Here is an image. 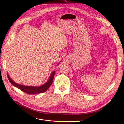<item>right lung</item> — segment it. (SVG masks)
I'll return each mask as SVG.
<instances>
[{"instance_id":"obj_1","label":"right lung","mask_w":124,"mask_h":124,"mask_svg":"<svg viewBox=\"0 0 124 124\" xmlns=\"http://www.w3.org/2000/svg\"><path fill=\"white\" fill-rule=\"evenodd\" d=\"M55 71H53L51 75H50V77L48 81L46 82V83L42 86L36 87V86H24L18 84H17L15 83V82L10 78L9 76L7 74V77L8 80H9V82L11 83L12 85L14 86L15 87H17L22 91L28 94H39V93H42L45 92L50 87L51 85L52 82L54 78V76L55 74Z\"/></svg>"}]
</instances>
